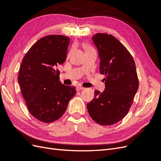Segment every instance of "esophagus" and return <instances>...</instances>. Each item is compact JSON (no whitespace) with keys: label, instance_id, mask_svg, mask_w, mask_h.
<instances>
[{"label":"esophagus","instance_id":"obj_1","mask_svg":"<svg viewBox=\"0 0 161 161\" xmlns=\"http://www.w3.org/2000/svg\"><path fill=\"white\" fill-rule=\"evenodd\" d=\"M83 89H85V88H84V87H82V86H77L76 87V91H81V90H83Z\"/></svg>","mask_w":161,"mask_h":161}]
</instances>
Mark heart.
<instances>
[{"instance_id":"heart-1","label":"heart","mask_w":161,"mask_h":161,"mask_svg":"<svg viewBox=\"0 0 161 161\" xmlns=\"http://www.w3.org/2000/svg\"><path fill=\"white\" fill-rule=\"evenodd\" d=\"M84 48H85V51H87V50H89L92 49V47H91L90 46L87 45V44H84Z\"/></svg>"}]
</instances>
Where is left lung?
Listing matches in <instances>:
<instances>
[{
    "label": "left lung",
    "mask_w": 161,
    "mask_h": 161,
    "mask_svg": "<svg viewBox=\"0 0 161 161\" xmlns=\"http://www.w3.org/2000/svg\"><path fill=\"white\" fill-rule=\"evenodd\" d=\"M92 40L98 50L100 73L105 75V91H95L87 104L91 118L102 125L118 123L127 115L139 86L132 56L111 34L98 33Z\"/></svg>",
    "instance_id": "8db88e82"
}]
</instances>
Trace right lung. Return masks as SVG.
<instances>
[{
  "instance_id": "right-lung-1",
  "label": "right lung",
  "mask_w": 161,
  "mask_h": 161,
  "mask_svg": "<svg viewBox=\"0 0 161 161\" xmlns=\"http://www.w3.org/2000/svg\"><path fill=\"white\" fill-rule=\"evenodd\" d=\"M70 38L50 35L40 39L24 56L18 81L30 113L39 121L52 123L64 114L75 86L63 85L57 66L66 59Z\"/></svg>"
}]
</instances>
